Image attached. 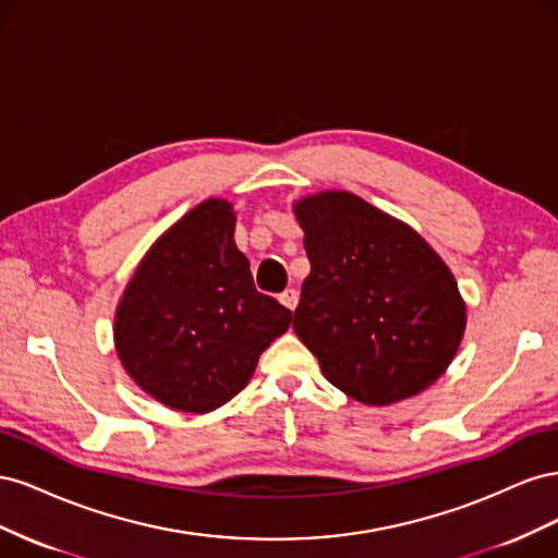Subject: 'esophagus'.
<instances>
[{"instance_id":"34e87169","label":"esophagus","mask_w":558,"mask_h":558,"mask_svg":"<svg viewBox=\"0 0 558 558\" xmlns=\"http://www.w3.org/2000/svg\"><path fill=\"white\" fill-rule=\"evenodd\" d=\"M298 300H300V295H298V291H295V289H286V291L279 295V302H281V305H283L286 310H291V312H295V307H298Z\"/></svg>"}]
</instances>
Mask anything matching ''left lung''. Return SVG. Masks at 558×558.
<instances>
[{
  "mask_svg": "<svg viewBox=\"0 0 558 558\" xmlns=\"http://www.w3.org/2000/svg\"><path fill=\"white\" fill-rule=\"evenodd\" d=\"M312 272L293 330L320 373L363 404H393L440 379L465 332L451 269L416 230L347 191L293 202Z\"/></svg>",
  "mask_w": 558,
  "mask_h": 558,
  "instance_id": "1",
  "label": "left lung"
}]
</instances>
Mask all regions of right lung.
I'll list each match as a JSON object with an SVG mask.
<instances>
[{
	"label": "right lung",
	"mask_w": 558,
	"mask_h": 558,
	"mask_svg": "<svg viewBox=\"0 0 558 558\" xmlns=\"http://www.w3.org/2000/svg\"><path fill=\"white\" fill-rule=\"evenodd\" d=\"M234 221L232 202H199L150 244L116 307L121 365L170 410L221 408L291 326V310L253 286Z\"/></svg>",
	"instance_id": "obj_1"
}]
</instances>
